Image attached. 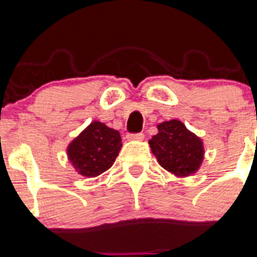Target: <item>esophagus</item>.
<instances>
[{
    "instance_id": "1",
    "label": "esophagus",
    "mask_w": 257,
    "mask_h": 257,
    "mask_svg": "<svg viewBox=\"0 0 257 257\" xmlns=\"http://www.w3.org/2000/svg\"><path fill=\"white\" fill-rule=\"evenodd\" d=\"M127 139H128V140H143V139H144V134H143V133L127 134Z\"/></svg>"
}]
</instances>
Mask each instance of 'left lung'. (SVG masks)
Returning <instances> with one entry per match:
<instances>
[{"instance_id": "left-lung-1", "label": "left lung", "mask_w": 257, "mask_h": 257, "mask_svg": "<svg viewBox=\"0 0 257 257\" xmlns=\"http://www.w3.org/2000/svg\"><path fill=\"white\" fill-rule=\"evenodd\" d=\"M149 144L163 169L178 176L194 174L203 160L201 139L176 119L158 124V134Z\"/></svg>"}]
</instances>
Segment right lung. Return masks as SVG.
<instances>
[{"label":"right lung","mask_w":257,"mask_h":257,"mask_svg":"<svg viewBox=\"0 0 257 257\" xmlns=\"http://www.w3.org/2000/svg\"><path fill=\"white\" fill-rule=\"evenodd\" d=\"M121 147L118 131L95 121L72 142L68 156L79 174L94 178L112 167Z\"/></svg>","instance_id":"1"}]
</instances>
